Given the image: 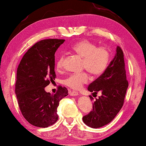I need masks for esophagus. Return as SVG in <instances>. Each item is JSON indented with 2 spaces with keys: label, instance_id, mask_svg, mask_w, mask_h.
I'll list each match as a JSON object with an SVG mask.
<instances>
[{
  "label": "esophagus",
  "instance_id": "1",
  "mask_svg": "<svg viewBox=\"0 0 146 146\" xmlns=\"http://www.w3.org/2000/svg\"><path fill=\"white\" fill-rule=\"evenodd\" d=\"M78 92L76 91H71L69 92V95L70 96H77L78 95Z\"/></svg>",
  "mask_w": 146,
  "mask_h": 146
}]
</instances>
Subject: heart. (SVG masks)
<instances>
[{
	"instance_id": "obj_1",
	"label": "heart",
	"mask_w": 146,
	"mask_h": 146,
	"mask_svg": "<svg viewBox=\"0 0 146 146\" xmlns=\"http://www.w3.org/2000/svg\"><path fill=\"white\" fill-rule=\"evenodd\" d=\"M73 53L83 59L82 69H86L94 76H98L106 70L110 59V52L107 48L98 46L94 42L82 40L71 48ZM64 66V56L60 55L56 63V69L61 71ZM89 81L86 72L70 75L64 80L65 86L74 90H78Z\"/></svg>"
}]
</instances>
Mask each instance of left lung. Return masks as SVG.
<instances>
[{"instance_id": "1", "label": "left lung", "mask_w": 146, "mask_h": 146, "mask_svg": "<svg viewBox=\"0 0 146 146\" xmlns=\"http://www.w3.org/2000/svg\"><path fill=\"white\" fill-rule=\"evenodd\" d=\"M128 86L123 52L117 46L115 56L103 74L88 86L90 92L97 94L100 91L102 96L96 99L93 110L84 116L85 124L99 128L111 122L123 107Z\"/></svg>"}]
</instances>
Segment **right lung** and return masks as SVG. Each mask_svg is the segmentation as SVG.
Returning <instances> with one entry per match:
<instances>
[{
	"instance_id": "add662e5",
	"label": "right lung",
	"mask_w": 146,
	"mask_h": 146,
	"mask_svg": "<svg viewBox=\"0 0 146 146\" xmlns=\"http://www.w3.org/2000/svg\"><path fill=\"white\" fill-rule=\"evenodd\" d=\"M64 42L46 39L38 42L24 54L17 71L15 94L22 115L38 127H48L58 120L59 102L68 90L59 86L56 94L45 91V87L56 78L54 54Z\"/></svg>"
}]
</instances>
